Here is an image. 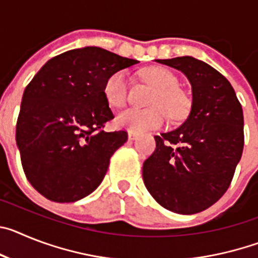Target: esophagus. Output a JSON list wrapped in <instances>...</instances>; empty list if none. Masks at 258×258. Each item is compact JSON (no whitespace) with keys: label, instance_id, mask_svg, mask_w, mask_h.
<instances>
[{"label":"esophagus","instance_id":"obj_1","mask_svg":"<svg viewBox=\"0 0 258 258\" xmlns=\"http://www.w3.org/2000/svg\"><path fill=\"white\" fill-rule=\"evenodd\" d=\"M127 138H129L131 141H134L138 138V134L134 133V132H127Z\"/></svg>","mask_w":258,"mask_h":258}]
</instances>
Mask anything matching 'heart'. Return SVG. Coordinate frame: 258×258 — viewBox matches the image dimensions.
Returning <instances> with one entry per match:
<instances>
[{
  "mask_svg": "<svg viewBox=\"0 0 258 258\" xmlns=\"http://www.w3.org/2000/svg\"><path fill=\"white\" fill-rule=\"evenodd\" d=\"M146 83L155 88L149 109L127 108L120 112L115 122L120 129L134 133H145L159 129L168 120H183L191 109V101L186 93L178 88V79L173 72L163 67H149L141 72ZM103 94L111 107L121 108L126 103L127 77L124 71H118L106 80Z\"/></svg>",
  "mask_w": 258,
  "mask_h": 258,
  "instance_id": "obj_1",
  "label": "heart"
}]
</instances>
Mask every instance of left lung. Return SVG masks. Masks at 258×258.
Returning <instances> with one entry per match:
<instances>
[{"instance_id": "obj_1", "label": "left lung", "mask_w": 258, "mask_h": 258, "mask_svg": "<svg viewBox=\"0 0 258 258\" xmlns=\"http://www.w3.org/2000/svg\"><path fill=\"white\" fill-rule=\"evenodd\" d=\"M181 71L192 88V104L179 127L155 137L156 149L143 163L146 187L161 207L199 213L229 188L244 146V118L231 84L192 56L156 59Z\"/></svg>"}]
</instances>
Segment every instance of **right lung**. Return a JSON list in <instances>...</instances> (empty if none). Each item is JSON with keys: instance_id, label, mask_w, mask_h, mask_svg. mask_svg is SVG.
Returning <instances> with one entry per match:
<instances>
[{"instance_id": "1", "label": "right lung", "mask_w": 258, "mask_h": 258, "mask_svg": "<svg viewBox=\"0 0 258 258\" xmlns=\"http://www.w3.org/2000/svg\"><path fill=\"white\" fill-rule=\"evenodd\" d=\"M97 46L54 56L23 93L17 145L29 183L46 199L72 203L101 184L124 131L104 132L113 118L103 94L106 80L137 64Z\"/></svg>"}]
</instances>
